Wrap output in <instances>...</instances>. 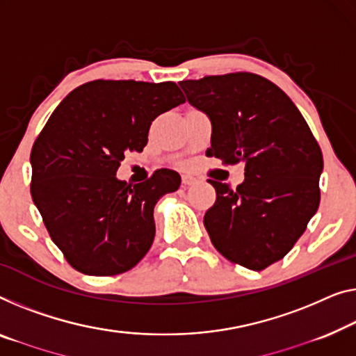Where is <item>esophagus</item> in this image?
I'll return each instance as SVG.
<instances>
[{
	"label": "esophagus",
	"mask_w": 356,
	"mask_h": 356,
	"mask_svg": "<svg viewBox=\"0 0 356 356\" xmlns=\"http://www.w3.org/2000/svg\"><path fill=\"white\" fill-rule=\"evenodd\" d=\"M195 180L196 179L193 176H188V174H184V176H182V184L184 185H192Z\"/></svg>",
	"instance_id": "obj_1"
}]
</instances>
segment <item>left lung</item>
<instances>
[{"label":"left lung","instance_id":"8db88e82","mask_svg":"<svg viewBox=\"0 0 356 356\" xmlns=\"http://www.w3.org/2000/svg\"><path fill=\"white\" fill-rule=\"evenodd\" d=\"M188 102L211 118L208 156L245 164V180H209L204 214L212 245L230 262L264 270L288 254L320 206L321 148L288 95L256 73L180 81Z\"/></svg>","mask_w":356,"mask_h":356}]
</instances>
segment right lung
Masks as SVG:
<instances>
[{
  "label": "right lung",
  "instance_id": "add662e5",
  "mask_svg": "<svg viewBox=\"0 0 356 356\" xmlns=\"http://www.w3.org/2000/svg\"><path fill=\"white\" fill-rule=\"evenodd\" d=\"M176 83L95 79L67 95L30 153V193L63 257L84 275L113 277L140 262L155 238L153 208L180 176L156 169L145 182L116 179L142 152L152 121L184 104Z\"/></svg>",
  "mask_w": 356,
  "mask_h": 356
}]
</instances>
